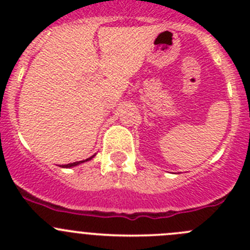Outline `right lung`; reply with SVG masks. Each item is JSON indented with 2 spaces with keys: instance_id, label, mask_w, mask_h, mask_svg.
<instances>
[{
  "instance_id": "obj_1",
  "label": "right lung",
  "mask_w": 250,
  "mask_h": 250,
  "mask_svg": "<svg viewBox=\"0 0 250 250\" xmlns=\"http://www.w3.org/2000/svg\"><path fill=\"white\" fill-rule=\"evenodd\" d=\"M92 158H94V156H91V158L86 159V160H83V161H75V163H70V164L62 165V167H76V165L81 164V163H85V161H89V160H91Z\"/></svg>"
}]
</instances>
